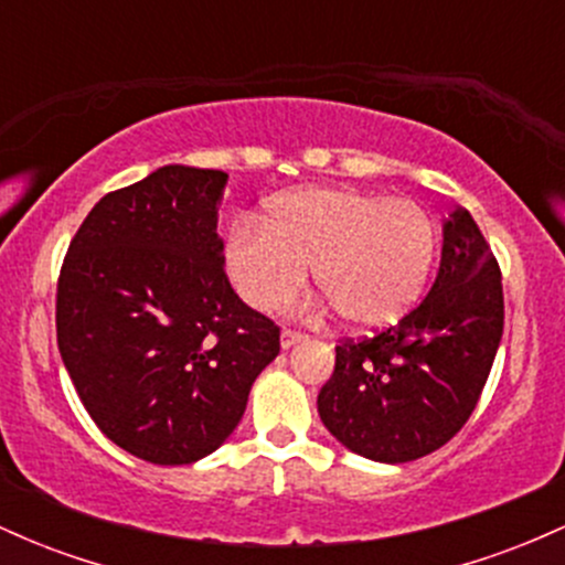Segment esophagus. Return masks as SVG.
<instances>
[{
  "instance_id": "34e87169",
  "label": "esophagus",
  "mask_w": 565,
  "mask_h": 565,
  "mask_svg": "<svg viewBox=\"0 0 565 565\" xmlns=\"http://www.w3.org/2000/svg\"><path fill=\"white\" fill-rule=\"evenodd\" d=\"M302 340V334L300 332H291V329H284L281 332V348L287 350V348H291V345H297V342Z\"/></svg>"
}]
</instances>
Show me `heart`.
Returning a JSON list of instances; mask_svg holds the SVG:
<instances>
[{"mask_svg":"<svg viewBox=\"0 0 565 565\" xmlns=\"http://www.w3.org/2000/svg\"><path fill=\"white\" fill-rule=\"evenodd\" d=\"M438 249L436 220L423 204L350 185L300 188L242 220L225 242L233 287L257 310L300 291L305 268L350 327L377 329L423 295Z\"/></svg>","mask_w":565,"mask_h":565,"instance_id":"1","label":"heart"}]
</instances>
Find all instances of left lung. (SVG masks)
Segmentation results:
<instances>
[{
	"label": "left lung",
	"instance_id": "left-lung-1",
	"mask_svg": "<svg viewBox=\"0 0 565 565\" xmlns=\"http://www.w3.org/2000/svg\"><path fill=\"white\" fill-rule=\"evenodd\" d=\"M502 274L468 210L444 220L440 268L423 302L385 332L337 345L319 393L327 430L374 462H412L468 423L502 340Z\"/></svg>",
	"mask_w": 565,
	"mask_h": 565
}]
</instances>
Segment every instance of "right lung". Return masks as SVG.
<instances>
[{"label": "right lung", "mask_w": 565, "mask_h": 565, "mask_svg": "<svg viewBox=\"0 0 565 565\" xmlns=\"http://www.w3.org/2000/svg\"><path fill=\"white\" fill-rule=\"evenodd\" d=\"M228 174L167 164L106 193L57 281V348L103 436L153 465H191L242 423L278 327L225 276Z\"/></svg>", "instance_id": "right-lung-1"}]
</instances>
